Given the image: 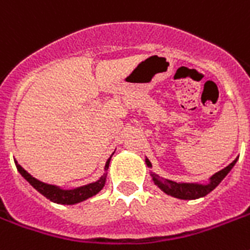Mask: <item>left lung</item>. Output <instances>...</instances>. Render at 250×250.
<instances>
[{"label": "left lung", "mask_w": 250, "mask_h": 250, "mask_svg": "<svg viewBox=\"0 0 250 250\" xmlns=\"http://www.w3.org/2000/svg\"><path fill=\"white\" fill-rule=\"evenodd\" d=\"M237 158L233 161L232 164L225 167L223 170L218 171L209 179L208 184H201V183H176L168 179L160 178L158 175L150 174L153 178V182L161 190H164L165 193L172 197L180 198V200H196V198L204 197L208 193H210L214 188L219 186V183L226 178V175L232 170V167L236 164ZM145 164L148 167H152V164L148 158H145Z\"/></svg>", "instance_id": "8db88e82"}]
</instances>
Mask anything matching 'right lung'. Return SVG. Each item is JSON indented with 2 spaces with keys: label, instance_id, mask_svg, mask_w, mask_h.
<instances>
[{
  "label": "right lung",
  "instance_id": "obj_1",
  "mask_svg": "<svg viewBox=\"0 0 250 250\" xmlns=\"http://www.w3.org/2000/svg\"><path fill=\"white\" fill-rule=\"evenodd\" d=\"M110 160H111V156H110L109 160L106 161L105 171H107V168H109ZM15 166H17L18 171L21 172V176H23V178H24L25 180L37 190V192H40L42 196H45V197L48 198V200H50V201L56 202V204H61V205H75V204H79V202L85 201L88 198L93 197L94 194H97L98 192L104 188L106 182V175H107L105 172L98 180H96V182L93 183H89V184H86V186L72 188V189H63V188H61V187L53 186V184H46V183L37 180L36 178H33L32 175L28 174L21 165L18 164L17 161H15Z\"/></svg>",
  "mask_w": 250,
  "mask_h": 250
}]
</instances>
